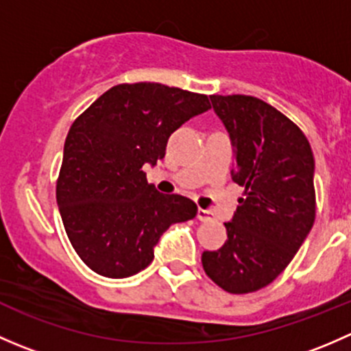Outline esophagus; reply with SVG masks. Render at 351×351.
<instances>
[{
    "instance_id": "1",
    "label": "esophagus",
    "mask_w": 351,
    "mask_h": 351,
    "mask_svg": "<svg viewBox=\"0 0 351 351\" xmlns=\"http://www.w3.org/2000/svg\"><path fill=\"white\" fill-rule=\"evenodd\" d=\"M197 219L200 222L212 221V212L210 210H205V208H198V210H197Z\"/></svg>"
}]
</instances>
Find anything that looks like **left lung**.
<instances>
[{
	"label": "left lung",
	"mask_w": 351,
	"mask_h": 351,
	"mask_svg": "<svg viewBox=\"0 0 351 351\" xmlns=\"http://www.w3.org/2000/svg\"><path fill=\"white\" fill-rule=\"evenodd\" d=\"M210 101L231 139V176L244 198L224 224L228 241L204 251L202 265L226 292H256L285 270L314 224L313 149L292 120L260 98L212 95Z\"/></svg>",
	"instance_id": "1"
}]
</instances>
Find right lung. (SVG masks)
Masks as SVG:
<instances>
[{
	"label": "right lung",
	"instance_id": "right-lung-1",
	"mask_svg": "<svg viewBox=\"0 0 351 351\" xmlns=\"http://www.w3.org/2000/svg\"><path fill=\"white\" fill-rule=\"evenodd\" d=\"M208 108L205 95L180 88L117 84L74 120L56 197L74 251L98 275L139 274L162 232L197 215L190 198L159 193L143 168L165 158L169 136Z\"/></svg>",
	"mask_w": 351,
	"mask_h": 351
}]
</instances>
